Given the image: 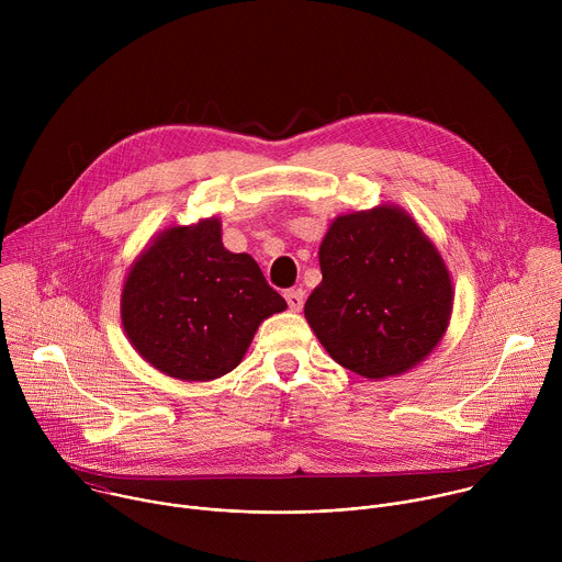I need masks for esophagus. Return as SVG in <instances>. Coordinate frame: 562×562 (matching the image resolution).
<instances>
[{
    "label": "esophagus",
    "instance_id": "1",
    "mask_svg": "<svg viewBox=\"0 0 562 562\" xmlns=\"http://www.w3.org/2000/svg\"><path fill=\"white\" fill-rule=\"evenodd\" d=\"M284 297H286V304H289V308L293 313H297L302 308V304H304V291L302 289H291V291L284 293Z\"/></svg>",
    "mask_w": 562,
    "mask_h": 562
}]
</instances>
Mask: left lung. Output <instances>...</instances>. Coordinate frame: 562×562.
<instances>
[{"mask_svg":"<svg viewBox=\"0 0 562 562\" xmlns=\"http://www.w3.org/2000/svg\"><path fill=\"white\" fill-rule=\"evenodd\" d=\"M319 271L306 323L338 364L362 378L414 369L449 327V271L405 209L338 215L319 245Z\"/></svg>","mask_w":562,"mask_h":562,"instance_id":"1","label":"left lung"}]
</instances>
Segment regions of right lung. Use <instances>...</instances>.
<instances>
[{
  "instance_id": "1",
  "label": "right lung",
  "mask_w": 562,
  "mask_h": 562,
  "mask_svg": "<svg viewBox=\"0 0 562 562\" xmlns=\"http://www.w3.org/2000/svg\"><path fill=\"white\" fill-rule=\"evenodd\" d=\"M284 308L249 254L224 249L217 217L155 235L122 289V325L133 349L187 382L233 371L258 327Z\"/></svg>"
}]
</instances>
